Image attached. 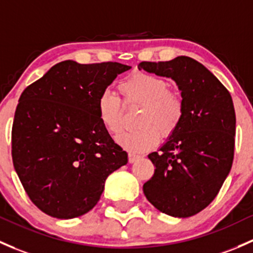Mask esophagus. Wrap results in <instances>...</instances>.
I'll list each match as a JSON object with an SVG mask.
<instances>
[{
    "label": "esophagus",
    "mask_w": 253,
    "mask_h": 253,
    "mask_svg": "<svg viewBox=\"0 0 253 253\" xmlns=\"http://www.w3.org/2000/svg\"><path fill=\"white\" fill-rule=\"evenodd\" d=\"M139 158H140V155H138V154L129 153V154H128V162H129V164H132V162L137 161Z\"/></svg>",
    "instance_id": "obj_1"
}]
</instances>
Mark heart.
Returning <instances> with one entry per match:
<instances>
[{"label": "heart", "instance_id": "b5f03b06", "mask_svg": "<svg viewBox=\"0 0 253 253\" xmlns=\"http://www.w3.org/2000/svg\"><path fill=\"white\" fill-rule=\"evenodd\" d=\"M169 82L160 76L134 73L120 82L119 91L126 105H140L133 131L121 132L116 142L131 151H145L158 144L160 135L169 138L182 124L185 104L179 91L169 88ZM121 102L110 92L98 99V119L108 133L115 134L121 124Z\"/></svg>", "mask_w": 253, "mask_h": 253}]
</instances>
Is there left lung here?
<instances>
[{"instance_id":"left-lung-1","label":"left lung","mask_w":253,"mask_h":253,"mask_svg":"<svg viewBox=\"0 0 253 253\" xmlns=\"http://www.w3.org/2000/svg\"><path fill=\"white\" fill-rule=\"evenodd\" d=\"M139 70L174 80L185 104L182 124L160 150L144 183L148 201L162 213L187 218L206 209L229 174L235 145V110L228 89L201 63L185 55L142 62Z\"/></svg>"}]
</instances>
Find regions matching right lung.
<instances>
[{
	"label": "right lung",
	"instance_id": "right-lung-1",
	"mask_svg": "<svg viewBox=\"0 0 253 253\" xmlns=\"http://www.w3.org/2000/svg\"><path fill=\"white\" fill-rule=\"evenodd\" d=\"M129 69L64 60L21 93L12 127L13 165L30 200L48 216L87 213L108 175L128 161L98 119V99Z\"/></svg>",
	"mask_w": 253,
	"mask_h": 253
}]
</instances>
